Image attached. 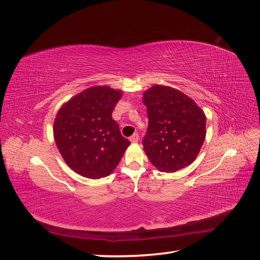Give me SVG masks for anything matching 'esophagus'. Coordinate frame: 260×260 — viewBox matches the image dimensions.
Masks as SVG:
<instances>
[{"mask_svg":"<svg viewBox=\"0 0 260 260\" xmlns=\"http://www.w3.org/2000/svg\"><path fill=\"white\" fill-rule=\"evenodd\" d=\"M139 139H140V138H139V135H138V133H135V135L130 137V141H131L132 143H137L138 141H139Z\"/></svg>","mask_w":260,"mask_h":260,"instance_id":"34e87169","label":"esophagus"}]
</instances>
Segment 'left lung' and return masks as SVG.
<instances>
[{
    "mask_svg": "<svg viewBox=\"0 0 260 260\" xmlns=\"http://www.w3.org/2000/svg\"><path fill=\"white\" fill-rule=\"evenodd\" d=\"M148 127L144 151L154 166L175 172L192 164L206 137V117L185 94L156 84L144 93Z\"/></svg>",
    "mask_w": 260,
    "mask_h": 260,
    "instance_id": "8db88e82",
    "label": "left lung"
}]
</instances>
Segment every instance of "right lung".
Segmentation results:
<instances>
[{
  "label": "right lung",
  "instance_id": "obj_1",
  "mask_svg": "<svg viewBox=\"0 0 260 260\" xmlns=\"http://www.w3.org/2000/svg\"><path fill=\"white\" fill-rule=\"evenodd\" d=\"M120 98L121 91L92 86L58 111L53 129L55 142L77 174L90 179L107 177L130 145L112 117Z\"/></svg>",
  "mask_w": 260,
  "mask_h": 260
}]
</instances>
